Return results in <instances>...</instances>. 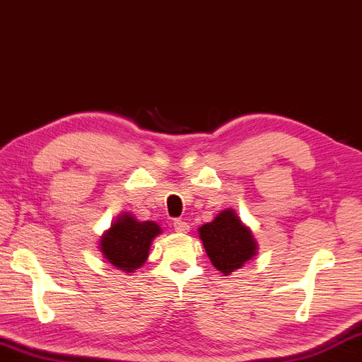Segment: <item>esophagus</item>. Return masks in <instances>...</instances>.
Returning <instances> with one entry per match:
<instances>
[{"instance_id":"esophagus-1","label":"esophagus","mask_w":362,"mask_h":362,"mask_svg":"<svg viewBox=\"0 0 362 362\" xmlns=\"http://www.w3.org/2000/svg\"><path fill=\"white\" fill-rule=\"evenodd\" d=\"M174 230L177 231V233H180V234L188 233L189 231V225L185 222V221H182V219H175L174 221Z\"/></svg>"}]
</instances>
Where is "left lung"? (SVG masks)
<instances>
[{
  "label": "left lung",
  "instance_id": "8db88e82",
  "mask_svg": "<svg viewBox=\"0 0 362 362\" xmlns=\"http://www.w3.org/2000/svg\"><path fill=\"white\" fill-rule=\"evenodd\" d=\"M211 264L223 276L240 270L257 255V240L250 226L240 221L233 208H225L214 221L197 230Z\"/></svg>",
  "mask_w": 362,
  "mask_h": 362
}]
</instances>
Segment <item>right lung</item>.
I'll return each mask as SVG.
<instances>
[{
	"instance_id": "right-lung-1",
	"label": "right lung",
	"mask_w": 362,
	"mask_h": 362,
	"mask_svg": "<svg viewBox=\"0 0 362 362\" xmlns=\"http://www.w3.org/2000/svg\"><path fill=\"white\" fill-rule=\"evenodd\" d=\"M162 234V226L153 221H139L131 213H120L98 240V250L106 262L124 273H134L146 262L151 243Z\"/></svg>"
}]
</instances>
